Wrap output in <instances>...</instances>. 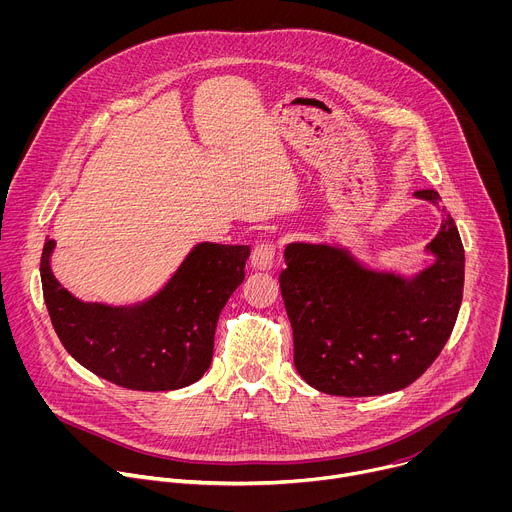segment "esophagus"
<instances>
[{
  "label": "esophagus",
  "mask_w": 512,
  "mask_h": 512,
  "mask_svg": "<svg viewBox=\"0 0 512 512\" xmlns=\"http://www.w3.org/2000/svg\"><path fill=\"white\" fill-rule=\"evenodd\" d=\"M275 255H277V247L275 243H261L253 249L251 255V265L257 271H269L275 263Z\"/></svg>",
  "instance_id": "esophagus-1"
}]
</instances>
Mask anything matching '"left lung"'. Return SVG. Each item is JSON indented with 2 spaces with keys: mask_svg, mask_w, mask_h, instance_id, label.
I'll return each mask as SVG.
<instances>
[{
  "mask_svg": "<svg viewBox=\"0 0 512 512\" xmlns=\"http://www.w3.org/2000/svg\"><path fill=\"white\" fill-rule=\"evenodd\" d=\"M417 198L440 204L435 190ZM435 261L411 279L367 269L348 251L291 243L279 287L294 330V364L328 395L373 397L405 389L446 346L464 291V247L442 206Z\"/></svg>",
  "mask_w": 512,
  "mask_h": 512,
  "instance_id": "8db88e82",
  "label": "left lung"
}]
</instances>
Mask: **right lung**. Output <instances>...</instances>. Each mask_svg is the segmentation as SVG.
I'll list each match as a JSON object with an SVG mask.
<instances>
[{"mask_svg": "<svg viewBox=\"0 0 512 512\" xmlns=\"http://www.w3.org/2000/svg\"><path fill=\"white\" fill-rule=\"evenodd\" d=\"M46 241L44 302L62 346L97 377L133 391H174L210 367L218 316L245 279L247 245L202 243L158 296L133 308L85 304L54 279Z\"/></svg>", "mask_w": 512, "mask_h": 512, "instance_id": "add662e5", "label": "right lung"}]
</instances>
